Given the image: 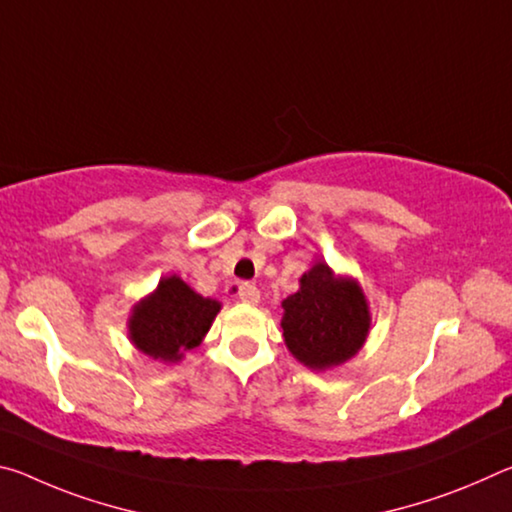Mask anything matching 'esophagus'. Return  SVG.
Instances as JSON below:
<instances>
[{"instance_id":"34e87169","label":"esophagus","mask_w":512,"mask_h":512,"mask_svg":"<svg viewBox=\"0 0 512 512\" xmlns=\"http://www.w3.org/2000/svg\"><path fill=\"white\" fill-rule=\"evenodd\" d=\"M239 300L241 302H248V305H257L259 302V289L255 284L250 282H241L239 284Z\"/></svg>"}]
</instances>
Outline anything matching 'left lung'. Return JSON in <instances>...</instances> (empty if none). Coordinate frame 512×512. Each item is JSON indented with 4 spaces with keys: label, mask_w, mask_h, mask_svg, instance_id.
Returning <instances> with one entry per match:
<instances>
[{
    "label": "left lung",
    "mask_w": 512,
    "mask_h": 512,
    "mask_svg": "<svg viewBox=\"0 0 512 512\" xmlns=\"http://www.w3.org/2000/svg\"><path fill=\"white\" fill-rule=\"evenodd\" d=\"M280 327L293 359L323 372L357 357L370 334L372 316L359 280L334 273L318 259L300 277V289L282 300Z\"/></svg>",
    "instance_id": "1"
}]
</instances>
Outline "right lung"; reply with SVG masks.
Wrapping results in <instances>:
<instances>
[{
  "mask_svg": "<svg viewBox=\"0 0 512 512\" xmlns=\"http://www.w3.org/2000/svg\"><path fill=\"white\" fill-rule=\"evenodd\" d=\"M219 311V300L196 293L183 277L164 275L149 296L133 305L128 339L149 359L171 366L203 343Z\"/></svg>",
  "mask_w": 512,
  "mask_h": 512,
  "instance_id": "1",
  "label": "right lung"
}]
</instances>
